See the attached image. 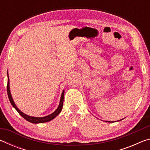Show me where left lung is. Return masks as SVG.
I'll use <instances>...</instances> for the list:
<instances>
[{
    "mask_svg": "<svg viewBox=\"0 0 150 150\" xmlns=\"http://www.w3.org/2000/svg\"><path fill=\"white\" fill-rule=\"evenodd\" d=\"M106 122H110V121H106Z\"/></svg>",
    "mask_w": 150,
    "mask_h": 150,
    "instance_id": "1",
    "label": "left lung"
}]
</instances>
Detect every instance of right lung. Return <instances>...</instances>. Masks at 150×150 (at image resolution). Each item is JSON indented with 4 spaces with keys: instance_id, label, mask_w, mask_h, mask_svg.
I'll list each match as a JSON object with an SVG mask.
<instances>
[{
    "instance_id": "add662e5",
    "label": "right lung",
    "mask_w": 150,
    "mask_h": 150,
    "mask_svg": "<svg viewBox=\"0 0 150 150\" xmlns=\"http://www.w3.org/2000/svg\"><path fill=\"white\" fill-rule=\"evenodd\" d=\"M8 84H7V93H8V96L9 98L10 102H11V105L12 106L16 109V110L18 111L20 115H21L22 117H23L24 119H26L27 121L30 122L34 123V124H38V123H44V122H49L50 120H53V119L55 118L56 116L59 115V114L61 112L62 108H63V98H64V91H63L62 96H61V98H60V102L59 104V106H58L57 108L55 110L54 112L51 115L46 116H44V117H34V116H30L26 115L24 112H22V111H20L16 105V104L14 103L13 99H12L11 93V91H10V85H9V77H8Z\"/></svg>"
}]
</instances>
